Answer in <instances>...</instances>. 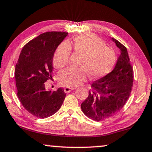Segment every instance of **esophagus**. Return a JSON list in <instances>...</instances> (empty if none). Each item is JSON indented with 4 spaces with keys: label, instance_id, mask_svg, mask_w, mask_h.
<instances>
[{
    "label": "esophagus",
    "instance_id": "esophagus-1",
    "mask_svg": "<svg viewBox=\"0 0 152 152\" xmlns=\"http://www.w3.org/2000/svg\"><path fill=\"white\" fill-rule=\"evenodd\" d=\"M75 89V88H70V87H65V89H64V91H65V93H69L70 91H73Z\"/></svg>",
    "mask_w": 152,
    "mask_h": 152
}]
</instances>
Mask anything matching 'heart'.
<instances>
[{
	"mask_svg": "<svg viewBox=\"0 0 152 152\" xmlns=\"http://www.w3.org/2000/svg\"><path fill=\"white\" fill-rule=\"evenodd\" d=\"M71 47L74 52L82 56L79 67L67 68L59 74V81L64 86L75 87L86 80L87 74L96 79L107 75L116 63V54L112 49L106 48L97 36L85 34L74 38L72 44L63 42L56 50L53 64L56 69H61L67 64Z\"/></svg>",
	"mask_w": 152,
	"mask_h": 152,
	"instance_id": "b5f03b06",
	"label": "heart"
}]
</instances>
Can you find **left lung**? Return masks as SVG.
<instances>
[{
    "instance_id": "1",
    "label": "left lung",
    "mask_w": 152,
    "mask_h": 152,
    "mask_svg": "<svg viewBox=\"0 0 152 152\" xmlns=\"http://www.w3.org/2000/svg\"><path fill=\"white\" fill-rule=\"evenodd\" d=\"M111 38L120 50L116 65L110 73L91 84L88 97L81 104L85 116L95 121H104L117 114L125 104L133 86L134 71L127 48Z\"/></svg>"
}]
</instances>
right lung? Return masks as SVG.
<instances>
[{"mask_svg": "<svg viewBox=\"0 0 152 152\" xmlns=\"http://www.w3.org/2000/svg\"><path fill=\"white\" fill-rule=\"evenodd\" d=\"M68 35L64 31L40 34L23 47L15 68L17 96L27 112L45 118L56 113L66 96L63 88L47 91L45 83L52 77L53 58Z\"/></svg>", "mask_w": 152, "mask_h": 152, "instance_id": "obj_1", "label": "right lung"}]
</instances>
